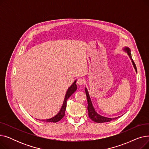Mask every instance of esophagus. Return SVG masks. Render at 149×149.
Instances as JSON below:
<instances>
[{
  "label": "esophagus",
  "mask_w": 149,
  "mask_h": 149,
  "mask_svg": "<svg viewBox=\"0 0 149 149\" xmlns=\"http://www.w3.org/2000/svg\"><path fill=\"white\" fill-rule=\"evenodd\" d=\"M85 83V80L84 79H79L77 80V84L79 86H82Z\"/></svg>",
  "instance_id": "1"
}]
</instances>
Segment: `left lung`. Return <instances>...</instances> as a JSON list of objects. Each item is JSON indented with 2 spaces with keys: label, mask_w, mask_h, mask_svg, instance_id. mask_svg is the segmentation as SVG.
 Instances as JSON below:
<instances>
[{
  "label": "left lung",
  "mask_w": 149,
  "mask_h": 149,
  "mask_svg": "<svg viewBox=\"0 0 149 149\" xmlns=\"http://www.w3.org/2000/svg\"><path fill=\"white\" fill-rule=\"evenodd\" d=\"M124 51L127 52V54L129 55V57L130 58L132 62L133 63V65H134V67L136 70V72H137L136 70V65L135 64V63L133 60V59L132 58V56H131V53H130V49L128 48V47H125L124 48ZM85 92H86V97H87V100H88V115L89 118L93 121H95L96 123H105V122H109L113 120H116L118 118H119L120 116L118 117H116V118H107V117H104L103 116H101L100 115H99L98 113H97V112L95 111L94 108H93V106L92 105V101L91 100V98L89 97V94L88 93V89L86 88H85Z\"/></svg>",
  "instance_id": "obj_1"
}]
</instances>
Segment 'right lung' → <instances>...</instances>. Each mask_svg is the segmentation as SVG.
<instances>
[{
  "label": "right lung",
  "instance_id": "1",
  "mask_svg": "<svg viewBox=\"0 0 149 149\" xmlns=\"http://www.w3.org/2000/svg\"><path fill=\"white\" fill-rule=\"evenodd\" d=\"M76 81L77 80H75L72 83V84L68 88V89L66 92V95H65L62 107L60 109V111H59V112L56 116L52 117V118H51L47 119V120H43L42 121H45V122H49V123H57V122L59 121L60 120H61L63 118L64 116H65V110H66V108L67 100L70 96H71L73 94V93L75 92V91L77 89V84H75Z\"/></svg>",
  "mask_w": 149,
  "mask_h": 149
}]
</instances>
